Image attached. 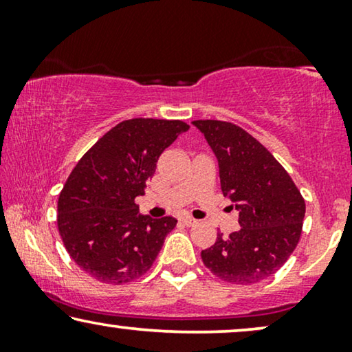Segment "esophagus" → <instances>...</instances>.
I'll return each instance as SVG.
<instances>
[{
    "mask_svg": "<svg viewBox=\"0 0 352 352\" xmlns=\"http://www.w3.org/2000/svg\"><path fill=\"white\" fill-rule=\"evenodd\" d=\"M181 221L184 223V226H187V228H194V226H197V223H199V221L190 218V216H186V218H182Z\"/></svg>",
    "mask_w": 352,
    "mask_h": 352,
    "instance_id": "obj_1",
    "label": "esophagus"
}]
</instances>
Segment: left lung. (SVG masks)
Returning a JSON list of instances; mask_svg holds the SVG:
<instances>
[{
    "label": "left lung",
    "instance_id": "left-lung-1",
    "mask_svg": "<svg viewBox=\"0 0 352 352\" xmlns=\"http://www.w3.org/2000/svg\"><path fill=\"white\" fill-rule=\"evenodd\" d=\"M219 166L221 190L239 211L240 229L201 252L216 277L256 283L271 277L300 242L306 205L288 173L263 144L232 123L197 120Z\"/></svg>",
    "mask_w": 352,
    "mask_h": 352
}]
</instances>
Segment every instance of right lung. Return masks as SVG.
I'll return each instance as SVG.
<instances>
[{
  "mask_svg": "<svg viewBox=\"0 0 352 352\" xmlns=\"http://www.w3.org/2000/svg\"><path fill=\"white\" fill-rule=\"evenodd\" d=\"M189 124L124 120L76 163L57 201V228L70 258L96 280L128 283L146 274L177 221L153 219L134 204L158 157Z\"/></svg>",
  "mask_w": 352,
  "mask_h": 352,
  "instance_id": "1",
  "label": "right lung"
}]
</instances>
